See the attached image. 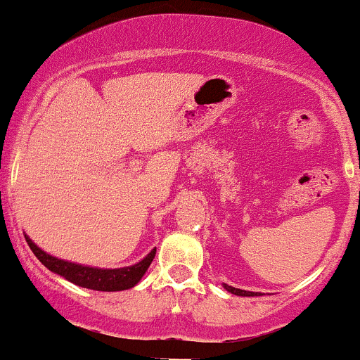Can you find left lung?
<instances>
[{
    "label": "left lung",
    "instance_id": "obj_1",
    "mask_svg": "<svg viewBox=\"0 0 360 360\" xmlns=\"http://www.w3.org/2000/svg\"><path fill=\"white\" fill-rule=\"evenodd\" d=\"M223 285H224V289L228 290V292L236 294V296H260V292H252V290L236 289V288H231V285H228V284H223Z\"/></svg>",
    "mask_w": 360,
    "mask_h": 360
}]
</instances>
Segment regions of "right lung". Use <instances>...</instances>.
Returning <instances> with one entry per match:
<instances>
[{
  "label": "right lung",
  "mask_w": 360,
  "mask_h": 360,
  "mask_svg": "<svg viewBox=\"0 0 360 360\" xmlns=\"http://www.w3.org/2000/svg\"><path fill=\"white\" fill-rule=\"evenodd\" d=\"M25 240L34 255L46 265L51 272L58 274V276L64 277L66 281L72 282V284L79 285V288H86L93 290H126L134 288L137 282L143 278L149 265H151L153 258L156 255V248H153L146 257L136 265L122 269H96V267H86V265L72 264V262L60 260L40 250L34 241L25 234Z\"/></svg>",
  "instance_id": "obj_1"
}]
</instances>
